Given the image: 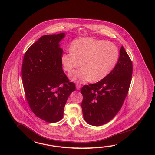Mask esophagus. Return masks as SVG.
<instances>
[{"label": "esophagus", "instance_id": "obj_1", "mask_svg": "<svg viewBox=\"0 0 155 155\" xmlns=\"http://www.w3.org/2000/svg\"><path fill=\"white\" fill-rule=\"evenodd\" d=\"M81 85H80V84H76V89L78 90H80V88H81Z\"/></svg>", "mask_w": 155, "mask_h": 155}]
</instances>
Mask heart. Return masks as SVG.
<instances>
[{
  "mask_svg": "<svg viewBox=\"0 0 155 155\" xmlns=\"http://www.w3.org/2000/svg\"><path fill=\"white\" fill-rule=\"evenodd\" d=\"M119 58V51L115 44L87 38L74 40L70 51L63 54L61 61L67 72L79 66L81 62V68L69 74L71 80L97 82L104 79L113 71Z\"/></svg>",
  "mask_w": 155,
  "mask_h": 155,
  "instance_id": "b5f03b06",
  "label": "heart"
}]
</instances>
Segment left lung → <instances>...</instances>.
I'll return each instance as SVG.
<instances>
[{
  "label": "left lung",
  "mask_w": 155,
  "mask_h": 155,
  "mask_svg": "<svg viewBox=\"0 0 155 155\" xmlns=\"http://www.w3.org/2000/svg\"><path fill=\"white\" fill-rule=\"evenodd\" d=\"M132 63L121 46L115 68L105 78L84 85L81 108L83 117L90 125L100 126L112 120L120 110L130 88Z\"/></svg>",
  "instance_id": "1"
}]
</instances>
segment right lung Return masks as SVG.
<instances>
[{"mask_svg": "<svg viewBox=\"0 0 155 155\" xmlns=\"http://www.w3.org/2000/svg\"><path fill=\"white\" fill-rule=\"evenodd\" d=\"M65 33L44 35L30 47L23 60L21 76L25 97L36 116L56 123L63 116L67 100L76 90L62 68L60 43Z\"/></svg>", "mask_w": 155, "mask_h": 155, "instance_id": "1", "label": "right lung"}]
</instances>
